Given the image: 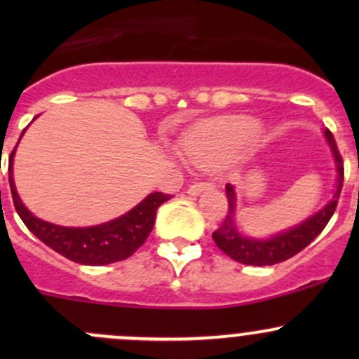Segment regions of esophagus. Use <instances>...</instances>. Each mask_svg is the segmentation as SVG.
<instances>
[{
    "mask_svg": "<svg viewBox=\"0 0 359 359\" xmlns=\"http://www.w3.org/2000/svg\"><path fill=\"white\" fill-rule=\"evenodd\" d=\"M208 189H213V182L205 180V182H194L193 186H189L187 193L193 194V196H196V194H200L201 191H208Z\"/></svg>",
    "mask_w": 359,
    "mask_h": 359,
    "instance_id": "obj_1",
    "label": "esophagus"
}]
</instances>
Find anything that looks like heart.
Segmentation results:
<instances>
[{"label": "heart", "mask_w": 359, "mask_h": 359, "mask_svg": "<svg viewBox=\"0 0 359 359\" xmlns=\"http://www.w3.org/2000/svg\"><path fill=\"white\" fill-rule=\"evenodd\" d=\"M255 130L248 119L236 121H215L201 126L184 140L187 158L200 165H217L229 156L231 149L241 137Z\"/></svg>", "instance_id": "obj_1"}]
</instances>
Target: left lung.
Segmentation results:
<instances>
[{
  "instance_id": "8db88e82",
  "label": "left lung",
  "mask_w": 359,
  "mask_h": 359,
  "mask_svg": "<svg viewBox=\"0 0 359 359\" xmlns=\"http://www.w3.org/2000/svg\"><path fill=\"white\" fill-rule=\"evenodd\" d=\"M325 137H327L328 144H330L332 153H334L337 163V172H339L334 198H332L330 203H328L325 208H321L320 212L314 213L313 217L304 220L299 226L285 231V233L276 234V236L269 238V240H252V238L241 236V234L238 233L236 226H234L233 219L234 205H236V194H234L233 186L227 184L226 194L227 203H229V208H227L229 212H227L222 226L212 234L217 247L222 250L227 257H231V259L236 260V262L247 264V266H273V264H280L283 262V260L297 255L300 250L306 248L307 245L325 229L328 220L334 215L344 182V161L339 149H337L335 139L334 135H332L330 130L325 132Z\"/></svg>"
}]
</instances>
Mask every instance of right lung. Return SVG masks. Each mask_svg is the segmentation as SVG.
Here are the masks:
<instances>
[{
	"label": "right lung",
	"instance_id": "add662e5",
	"mask_svg": "<svg viewBox=\"0 0 359 359\" xmlns=\"http://www.w3.org/2000/svg\"><path fill=\"white\" fill-rule=\"evenodd\" d=\"M13 154H15V147H13L8 159V180L13 205H15V210L22 222L46 247L55 250L57 253L72 260V262L85 264V266H106V264L119 262V260H125L130 255H133L137 248L142 247L144 241L153 231L159 206L172 198L165 193H153L146 200L140 201L135 208L130 210L128 213L111 220V222L100 224V226H55V224L45 222V220L32 215L25 208L24 203L20 201L12 175Z\"/></svg>",
	"mask_w": 359,
	"mask_h": 359
}]
</instances>
